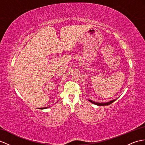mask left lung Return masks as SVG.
<instances>
[{
	"mask_svg": "<svg viewBox=\"0 0 145 145\" xmlns=\"http://www.w3.org/2000/svg\"><path fill=\"white\" fill-rule=\"evenodd\" d=\"M116 99H114L113 100V101H110V102H105V103H99V102H94L93 101H91V100H88L90 102L92 103L93 104H95L96 105H98V106H105V105H110L111 103H112L113 102H114L115 101H116Z\"/></svg>",
	"mask_w": 145,
	"mask_h": 145,
	"instance_id": "left-lung-1",
	"label": "left lung"
}]
</instances>
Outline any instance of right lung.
Instances as JSON below:
<instances>
[{
    "label": "right lung",
    "instance_id": "add662e5",
    "mask_svg": "<svg viewBox=\"0 0 145 145\" xmlns=\"http://www.w3.org/2000/svg\"><path fill=\"white\" fill-rule=\"evenodd\" d=\"M48 107H44V108H39V109H46V108H48Z\"/></svg>",
    "mask_w": 145,
    "mask_h": 145
}]
</instances>
